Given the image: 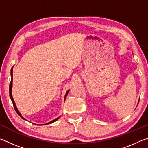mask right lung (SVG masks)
I'll return each mask as SVG.
<instances>
[{
	"mask_svg": "<svg viewBox=\"0 0 148 148\" xmlns=\"http://www.w3.org/2000/svg\"><path fill=\"white\" fill-rule=\"evenodd\" d=\"M12 73H13V67H12V69H11V76H12V79H11V82H10V87H9V92H10V99H11V100H12V103H13V105H14V108H15V110H16V112H17V114H18L19 116L20 117H21L22 119H25V120H26L24 118V117H23V116H21V114H20V112L18 111V110H17V107H16V104H15V102H14V99H13V97H12V81H13V74H12ZM68 92H69V91L66 92V95H65V97H64V98H66V95H68ZM59 117H57V118H56V119L53 120V121H50V122H49V123H46V124H44V125H47V124H50V123H53V122H55V121H56L57 119H59Z\"/></svg>",
	"mask_w": 148,
	"mask_h": 148,
	"instance_id": "obj_1",
	"label": "right lung"
}]
</instances>
